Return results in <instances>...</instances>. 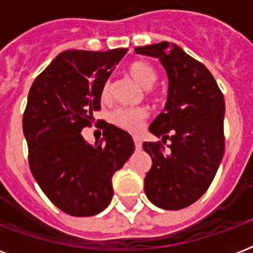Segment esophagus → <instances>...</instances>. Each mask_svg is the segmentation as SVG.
<instances>
[{
  "label": "esophagus",
  "instance_id": "1",
  "mask_svg": "<svg viewBox=\"0 0 253 253\" xmlns=\"http://www.w3.org/2000/svg\"><path fill=\"white\" fill-rule=\"evenodd\" d=\"M134 143L136 150H140V148H142V139L139 138V136H134Z\"/></svg>",
  "mask_w": 253,
  "mask_h": 253
}]
</instances>
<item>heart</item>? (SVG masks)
Listing matches in <instances>:
<instances>
[{
    "mask_svg": "<svg viewBox=\"0 0 253 253\" xmlns=\"http://www.w3.org/2000/svg\"><path fill=\"white\" fill-rule=\"evenodd\" d=\"M128 73L139 85L143 87H151L156 83L158 75L155 69L147 63L135 61L128 67ZM110 93V86L106 84L102 89V98L106 99ZM147 117V111L142 107H118L110 115V121L114 126L128 132H138L143 126Z\"/></svg>",
    "mask_w": 253,
    "mask_h": 253,
    "instance_id": "heart-1",
    "label": "heart"
}]
</instances>
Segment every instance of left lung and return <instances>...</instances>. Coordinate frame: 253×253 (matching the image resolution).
I'll use <instances>...</instances> for the list:
<instances>
[{
    "instance_id": "1",
    "label": "left lung",
    "mask_w": 253,
    "mask_h": 253,
    "mask_svg": "<svg viewBox=\"0 0 253 253\" xmlns=\"http://www.w3.org/2000/svg\"><path fill=\"white\" fill-rule=\"evenodd\" d=\"M135 52L159 59L168 77L166 107L150 126L163 143H143L152 159L144 192L155 206L180 210L208 190L222 162L223 94L210 71L177 44L162 42Z\"/></svg>"
}]
</instances>
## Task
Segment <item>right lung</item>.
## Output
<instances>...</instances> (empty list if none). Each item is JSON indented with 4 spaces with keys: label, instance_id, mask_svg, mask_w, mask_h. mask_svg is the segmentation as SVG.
Instances as JSON below:
<instances>
[{
    "label": "right lung",
    "instance_id": "1",
    "mask_svg": "<svg viewBox=\"0 0 253 253\" xmlns=\"http://www.w3.org/2000/svg\"><path fill=\"white\" fill-rule=\"evenodd\" d=\"M127 48L68 49L35 79L23 114L34 178L56 208L73 216H90L109 206L111 178L134 152V140L114 125L103 126L94 144L83 138L115 65Z\"/></svg>",
    "mask_w": 253,
    "mask_h": 253
}]
</instances>
